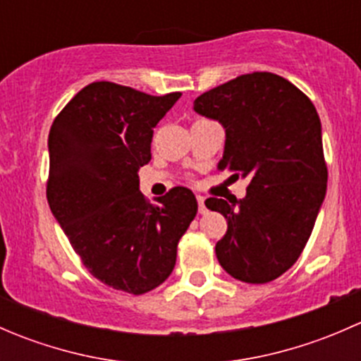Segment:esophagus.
Wrapping results in <instances>:
<instances>
[{
	"label": "esophagus",
	"instance_id": "esophagus-1",
	"mask_svg": "<svg viewBox=\"0 0 361 361\" xmlns=\"http://www.w3.org/2000/svg\"><path fill=\"white\" fill-rule=\"evenodd\" d=\"M204 201H206V199H204L202 195H197V202H199V213H201V214H206V213H207V207H206V204H204Z\"/></svg>",
	"mask_w": 361,
	"mask_h": 361
}]
</instances>
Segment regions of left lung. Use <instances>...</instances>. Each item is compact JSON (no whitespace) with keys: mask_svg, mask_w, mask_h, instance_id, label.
<instances>
[{"mask_svg":"<svg viewBox=\"0 0 361 361\" xmlns=\"http://www.w3.org/2000/svg\"><path fill=\"white\" fill-rule=\"evenodd\" d=\"M194 110L225 127L218 167L231 180H250L245 199L206 201L228 225L214 248L218 262L239 281H272L298 260L326 194L318 111L293 83L267 71L207 90Z\"/></svg>","mask_w":361,"mask_h":361,"instance_id":"1","label":"left lung"}]
</instances>
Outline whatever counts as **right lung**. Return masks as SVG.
<instances>
[{
	"label": "right lung",
	"mask_w": 361,
	"mask_h": 361,
	"mask_svg": "<svg viewBox=\"0 0 361 361\" xmlns=\"http://www.w3.org/2000/svg\"><path fill=\"white\" fill-rule=\"evenodd\" d=\"M180 96L94 82L50 127L47 201L87 271L113 290L143 295L162 285L197 214L192 190L174 187L150 204L137 178L154 127Z\"/></svg>",
	"instance_id": "obj_1"
}]
</instances>
